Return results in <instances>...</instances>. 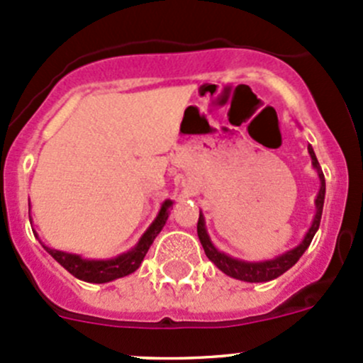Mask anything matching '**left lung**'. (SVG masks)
I'll return each mask as SVG.
<instances>
[{
    "label": "left lung",
    "mask_w": 363,
    "mask_h": 363,
    "mask_svg": "<svg viewBox=\"0 0 363 363\" xmlns=\"http://www.w3.org/2000/svg\"><path fill=\"white\" fill-rule=\"evenodd\" d=\"M307 151H309L311 161H313L314 170L318 172V177H320V191H318L316 200H314V205H316V214L313 218V225L309 226L307 233L303 235L302 242L298 246L294 247V250L283 252V255L276 256L272 259H263V262H246V259L233 258V256L226 255V252L219 251L218 247L212 244L211 237H208L207 228H205V218L200 212L199 225H196V232H199V239L202 242V247L207 255V258L218 267L221 272H225L226 276L233 277V279L246 281V283H267V281H272L276 277L283 276L288 269L295 265L300 259V256L306 252L307 247H309L311 240L316 235L318 228H320L321 221V212H323V202H325V175L321 172L320 163H318L316 155H314L313 147L307 145Z\"/></svg>",
    "instance_id": "left-lung-1"
}]
</instances>
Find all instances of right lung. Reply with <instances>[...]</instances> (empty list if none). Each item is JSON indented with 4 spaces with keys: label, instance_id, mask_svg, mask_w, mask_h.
<instances>
[{
    "label": "right lung",
    "instance_id": "right-lung-1",
    "mask_svg": "<svg viewBox=\"0 0 363 363\" xmlns=\"http://www.w3.org/2000/svg\"><path fill=\"white\" fill-rule=\"evenodd\" d=\"M174 202L172 200H164L161 203V208L156 216L155 221L151 223L147 230L144 232V235L138 239V242L135 244V247H131L130 251L123 252V255L116 256L111 259H87L82 258L80 255H73V252H65L52 250V247L45 246V251L60 263L61 267L68 270L72 276H75L77 279L86 281V283H111L113 279H119V277L130 276L135 270L140 267V263L144 262V256L147 255L149 247L155 242V239L158 237V233L163 230L164 223H167L168 216H170V208Z\"/></svg>",
    "mask_w": 363,
    "mask_h": 363
}]
</instances>
